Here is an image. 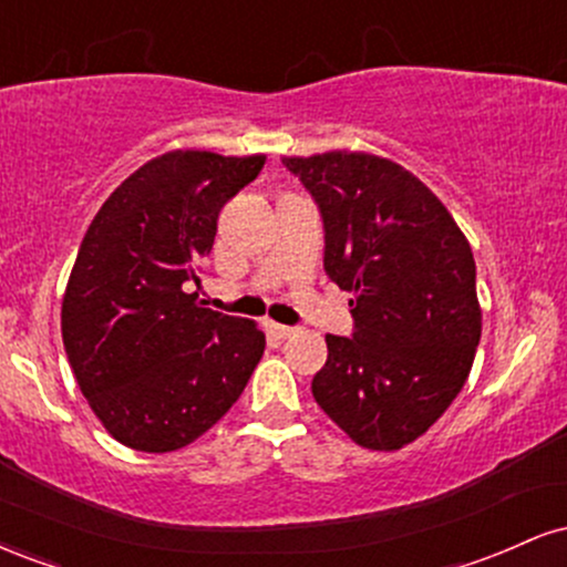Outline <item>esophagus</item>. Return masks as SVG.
<instances>
[{"mask_svg":"<svg viewBox=\"0 0 567 567\" xmlns=\"http://www.w3.org/2000/svg\"><path fill=\"white\" fill-rule=\"evenodd\" d=\"M269 330L275 333L277 338H290L296 336V328H288V324H279V322H269Z\"/></svg>","mask_w":567,"mask_h":567,"instance_id":"1","label":"esophagus"}]
</instances>
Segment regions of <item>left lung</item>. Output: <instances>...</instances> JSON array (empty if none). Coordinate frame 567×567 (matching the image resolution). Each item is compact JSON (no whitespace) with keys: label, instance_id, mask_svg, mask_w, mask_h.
Instances as JSON below:
<instances>
[{"label":"left lung","instance_id":"left-lung-1","mask_svg":"<svg viewBox=\"0 0 567 567\" xmlns=\"http://www.w3.org/2000/svg\"><path fill=\"white\" fill-rule=\"evenodd\" d=\"M320 210L324 271L351 296V336H324L311 394L357 445L400 451L464 389L483 333L477 266L447 207L394 162L288 157Z\"/></svg>","mask_w":567,"mask_h":567}]
</instances>
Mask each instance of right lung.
I'll use <instances>...</instances> for the list:
<instances>
[{
	"label": "right lung",
	"mask_w": 567,
	"mask_h": 567,
	"mask_svg": "<svg viewBox=\"0 0 567 567\" xmlns=\"http://www.w3.org/2000/svg\"><path fill=\"white\" fill-rule=\"evenodd\" d=\"M264 154L171 152L138 167L84 234L61 309L63 347L93 413L122 445L171 453L239 400L261 360L256 322L202 309L197 264Z\"/></svg>",
	"instance_id": "1"
}]
</instances>
